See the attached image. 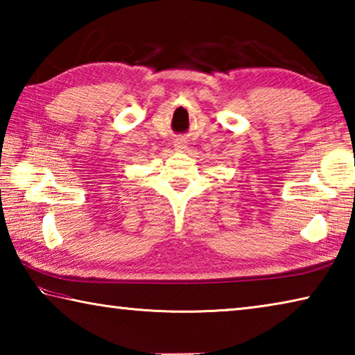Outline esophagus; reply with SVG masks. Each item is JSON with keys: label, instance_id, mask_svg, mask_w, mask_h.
<instances>
[{"label": "esophagus", "instance_id": "esophagus-1", "mask_svg": "<svg viewBox=\"0 0 355 355\" xmlns=\"http://www.w3.org/2000/svg\"><path fill=\"white\" fill-rule=\"evenodd\" d=\"M186 146H188V142H186L184 137H177V139H175V147H177L178 150L186 148Z\"/></svg>", "mask_w": 355, "mask_h": 355}]
</instances>
